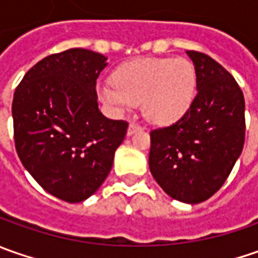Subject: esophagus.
Masks as SVG:
<instances>
[{"instance_id":"34e87169","label":"esophagus","mask_w":258,"mask_h":258,"mask_svg":"<svg viewBox=\"0 0 258 258\" xmlns=\"http://www.w3.org/2000/svg\"><path fill=\"white\" fill-rule=\"evenodd\" d=\"M141 129H142L141 124L131 122V123H129V127H127V135H134L135 132H138V131H141Z\"/></svg>"}]
</instances>
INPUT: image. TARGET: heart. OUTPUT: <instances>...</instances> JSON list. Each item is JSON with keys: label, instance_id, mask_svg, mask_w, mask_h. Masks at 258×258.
Segmentation results:
<instances>
[{"label": "heart", "instance_id": "heart-1", "mask_svg": "<svg viewBox=\"0 0 258 258\" xmlns=\"http://www.w3.org/2000/svg\"><path fill=\"white\" fill-rule=\"evenodd\" d=\"M113 85L99 89V96L119 110L142 103L144 116L154 123H171L181 117L195 94V69L183 57L144 58L122 66Z\"/></svg>", "mask_w": 258, "mask_h": 258}]
</instances>
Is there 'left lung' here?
<instances>
[{
    "label": "left lung",
    "mask_w": 258,
    "mask_h": 258,
    "mask_svg": "<svg viewBox=\"0 0 258 258\" xmlns=\"http://www.w3.org/2000/svg\"><path fill=\"white\" fill-rule=\"evenodd\" d=\"M186 54L198 90L178 122L151 131L149 169L173 200L198 204L223 186L243 152L245 103L238 83L220 63L200 51Z\"/></svg>",
    "instance_id": "obj_1"
}]
</instances>
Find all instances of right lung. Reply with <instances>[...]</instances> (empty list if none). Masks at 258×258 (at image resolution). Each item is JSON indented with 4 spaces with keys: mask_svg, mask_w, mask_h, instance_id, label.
<instances>
[{
    "mask_svg": "<svg viewBox=\"0 0 258 258\" xmlns=\"http://www.w3.org/2000/svg\"><path fill=\"white\" fill-rule=\"evenodd\" d=\"M106 57L86 48L47 55L33 66L13 99L20 161L38 185L66 203H82L104 182L127 132L97 106L96 80Z\"/></svg>",
    "mask_w": 258,
    "mask_h": 258,
    "instance_id": "add662e5",
    "label": "right lung"
}]
</instances>
